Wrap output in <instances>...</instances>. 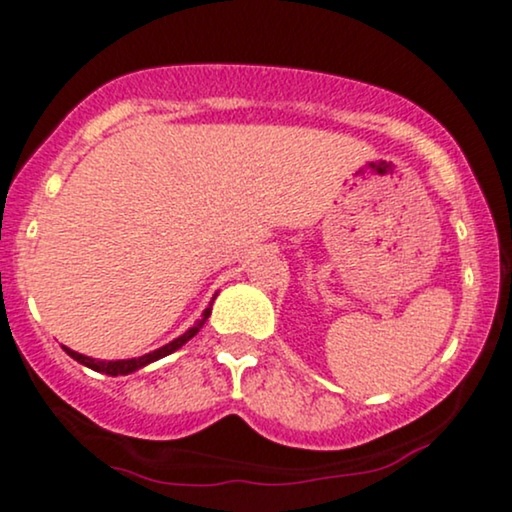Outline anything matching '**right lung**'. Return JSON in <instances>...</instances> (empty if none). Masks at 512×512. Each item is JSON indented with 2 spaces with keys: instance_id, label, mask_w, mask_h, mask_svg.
<instances>
[{
  "instance_id": "add662e5",
  "label": "right lung",
  "mask_w": 512,
  "mask_h": 512,
  "mask_svg": "<svg viewBox=\"0 0 512 512\" xmlns=\"http://www.w3.org/2000/svg\"><path fill=\"white\" fill-rule=\"evenodd\" d=\"M210 309H212V304H210L208 309H205V312H203V319H200V321L196 323V326L189 328V331H186L184 335H179L177 340H172L170 345H165V347L155 349V352H151V354H144V357H137V359L99 361V359H89V357H84V354H77V352H73V349H68V347H63V349H66L68 357H73L75 361H80L82 366L92 368V371H99V373H106V375H127V373L139 371V368H144L146 364H151V361H158V359L167 357V354L177 352V349H179L181 345H186V342H189V340L193 338V335H196V333L200 331V326H203L205 319H208V316H210Z\"/></svg>"
}]
</instances>
